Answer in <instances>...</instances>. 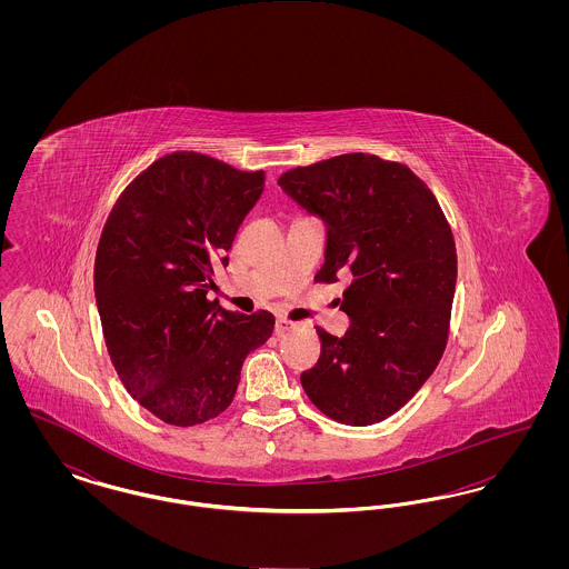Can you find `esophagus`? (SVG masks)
<instances>
[{
    "instance_id": "34e87169",
    "label": "esophagus",
    "mask_w": 569,
    "mask_h": 569,
    "mask_svg": "<svg viewBox=\"0 0 569 569\" xmlns=\"http://www.w3.org/2000/svg\"><path fill=\"white\" fill-rule=\"evenodd\" d=\"M292 328H297V325L290 322V320H283V318H277V322H274V332L277 335H283V332H288Z\"/></svg>"
}]
</instances>
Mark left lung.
Returning <instances> with one entry per match:
<instances>
[{"label":"left lung","instance_id":"left-lung-1","mask_svg":"<svg viewBox=\"0 0 569 569\" xmlns=\"http://www.w3.org/2000/svg\"><path fill=\"white\" fill-rule=\"evenodd\" d=\"M277 186L326 226L316 281L352 272L339 339L300 376L311 403L337 422L367 427L392 416L433 373L457 288V249L431 190L403 163L350 153L295 168Z\"/></svg>","mask_w":569,"mask_h":569}]
</instances>
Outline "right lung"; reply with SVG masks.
I'll use <instances>...</instances> for the list:
<instances>
[{
  "label": "right lung",
  "instance_id": "1",
  "mask_svg": "<svg viewBox=\"0 0 569 569\" xmlns=\"http://www.w3.org/2000/svg\"><path fill=\"white\" fill-rule=\"evenodd\" d=\"M264 179L179 151L136 177L110 211L93 272L107 348L128 392L168 425L219 416L244 356L272 335L269 311L244 316L207 300Z\"/></svg>",
  "mask_w": 569,
  "mask_h": 569
}]
</instances>
